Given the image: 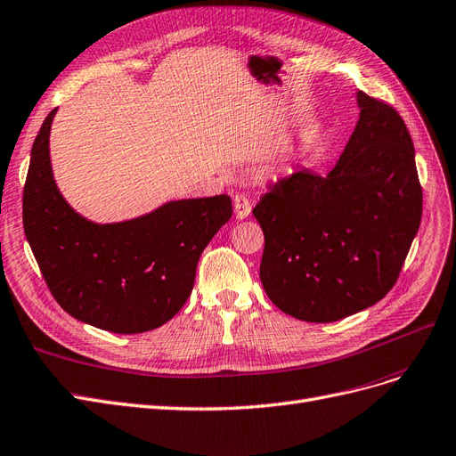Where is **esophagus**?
<instances>
[{
  "label": "esophagus",
  "instance_id": "esophagus-1",
  "mask_svg": "<svg viewBox=\"0 0 456 456\" xmlns=\"http://www.w3.org/2000/svg\"><path fill=\"white\" fill-rule=\"evenodd\" d=\"M232 207H234V214H237L239 219H244L252 212V204H249V199L242 193H237L232 197Z\"/></svg>",
  "mask_w": 456,
  "mask_h": 456
}]
</instances>
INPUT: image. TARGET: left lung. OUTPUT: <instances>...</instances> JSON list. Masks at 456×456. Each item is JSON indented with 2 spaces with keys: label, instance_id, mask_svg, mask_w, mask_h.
Segmentation results:
<instances>
[{
  "label": "left lung",
  "instance_id": "left-lung-1",
  "mask_svg": "<svg viewBox=\"0 0 456 456\" xmlns=\"http://www.w3.org/2000/svg\"><path fill=\"white\" fill-rule=\"evenodd\" d=\"M358 106L356 128L328 175L293 172L252 210L265 234L259 278L269 299L316 324L387 296L422 217L415 148L400 113L362 91Z\"/></svg>",
  "mask_w": 456,
  "mask_h": 456
}]
</instances>
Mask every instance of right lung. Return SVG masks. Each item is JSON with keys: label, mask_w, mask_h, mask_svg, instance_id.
<instances>
[{"label": "right lung", "mask_w": 456, "mask_h": 456, "mask_svg": "<svg viewBox=\"0 0 456 456\" xmlns=\"http://www.w3.org/2000/svg\"><path fill=\"white\" fill-rule=\"evenodd\" d=\"M56 110L32 145L22 224L56 303L85 324L143 333L180 311L195 284L202 249L232 216L231 197L185 199L121 224L98 225L58 191L49 157Z\"/></svg>", "instance_id": "add662e5"}]
</instances>
